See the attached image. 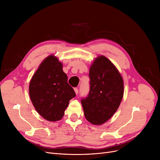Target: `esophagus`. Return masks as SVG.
I'll return each instance as SVG.
<instances>
[{
	"mask_svg": "<svg viewBox=\"0 0 160 160\" xmlns=\"http://www.w3.org/2000/svg\"><path fill=\"white\" fill-rule=\"evenodd\" d=\"M74 91H75V93L77 95L78 94V93H79V89H77V88H75L74 89Z\"/></svg>",
	"mask_w": 160,
	"mask_h": 160,
	"instance_id": "obj_1",
	"label": "esophagus"
}]
</instances>
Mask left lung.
Returning a JSON list of instances; mask_svg holds the SVG:
<instances>
[{"instance_id":"left-lung-1","label":"left lung","mask_w":160,"mask_h":160,"mask_svg":"<svg viewBox=\"0 0 160 160\" xmlns=\"http://www.w3.org/2000/svg\"><path fill=\"white\" fill-rule=\"evenodd\" d=\"M89 76V92L81 99V104L87 120L101 125L118 109L123 95V81L117 68L104 56L94 61Z\"/></svg>"}]
</instances>
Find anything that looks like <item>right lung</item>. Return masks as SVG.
I'll list each match as a JSON object with an SVG mask.
<instances>
[{
    "label": "right lung",
    "instance_id": "add662e5",
    "mask_svg": "<svg viewBox=\"0 0 160 160\" xmlns=\"http://www.w3.org/2000/svg\"><path fill=\"white\" fill-rule=\"evenodd\" d=\"M29 95L37 112L49 122L60 120L76 94L67 83L62 65L54 55L43 61L29 84Z\"/></svg>",
    "mask_w": 160,
    "mask_h": 160
}]
</instances>
